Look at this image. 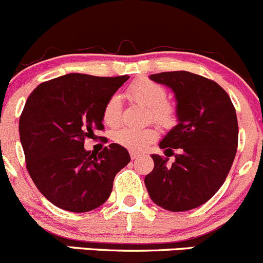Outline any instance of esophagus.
<instances>
[{
    "label": "esophagus",
    "mask_w": 263,
    "mask_h": 263,
    "mask_svg": "<svg viewBox=\"0 0 263 263\" xmlns=\"http://www.w3.org/2000/svg\"><path fill=\"white\" fill-rule=\"evenodd\" d=\"M129 155H131V159H132V160H135V159L139 158V156H140V153H137V151L131 150V151H129Z\"/></svg>",
    "instance_id": "34e87169"
}]
</instances>
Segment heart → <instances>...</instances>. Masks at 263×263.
Masks as SVG:
<instances>
[{
  "label": "heart",
  "instance_id": "1",
  "mask_svg": "<svg viewBox=\"0 0 263 263\" xmlns=\"http://www.w3.org/2000/svg\"><path fill=\"white\" fill-rule=\"evenodd\" d=\"M129 97L140 104L150 108L151 117L154 121L164 127L172 126L174 123V108L166 99V90L163 85L148 79H139L129 85L127 90ZM122 105L118 95H112L105 102L103 107L102 118L107 126L116 127L121 122ZM158 137V131L155 127H121L116 129L112 139L116 144L128 148V150L139 151L147 146L150 142L155 141Z\"/></svg>",
  "mask_w": 263,
  "mask_h": 263
}]
</instances>
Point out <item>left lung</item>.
I'll list each match as a JSON object with an SVG mask.
<instances>
[{"instance_id":"left-lung-1","label":"left lung","mask_w":263,"mask_h":263,"mask_svg":"<svg viewBox=\"0 0 263 263\" xmlns=\"http://www.w3.org/2000/svg\"><path fill=\"white\" fill-rule=\"evenodd\" d=\"M150 80L171 87L177 102L174 126L153 154L154 169L145 177L150 198L168 211H188L208 202L227 179L238 147V121L229 95L203 76L173 71L150 75Z\"/></svg>"}]
</instances>
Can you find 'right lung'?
Listing matches in <instances>:
<instances>
[{"instance_id":"right-lung-1","label":"right lung","mask_w":263,"mask_h":263,"mask_svg":"<svg viewBox=\"0 0 263 263\" xmlns=\"http://www.w3.org/2000/svg\"><path fill=\"white\" fill-rule=\"evenodd\" d=\"M129 76L98 78L68 73L42 82L18 121L26 169L42 195L57 208L86 213L108 200L116 174L131 160L118 144L99 154L84 148L102 131L105 102Z\"/></svg>"}]
</instances>
